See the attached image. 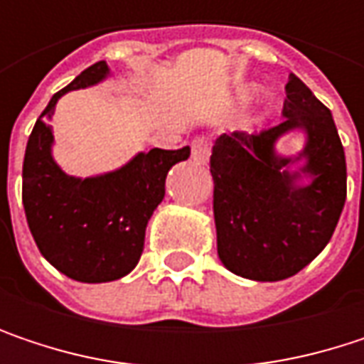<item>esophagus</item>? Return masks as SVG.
Returning a JSON list of instances; mask_svg holds the SVG:
<instances>
[{
  "label": "esophagus",
  "instance_id": "1",
  "mask_svg": "<svg viewBox=\"0 0 364 364\" xmlns=\"http://www.w3.org/2000/svg\"><path fill=\"white\" fill-rule=\"evenodd\" d=\"M208 156H210V141L200 136L191 143V158L198 162V164H206L208 162Z\"/></svg>",
  "mask_w": 364,
  "mask_h": 364
}]
</instances>
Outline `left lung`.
Here are the masks:
<instances>
[{"instance_id":"8db88e82","label":"left lung","mask_w":364,"mask_h":364,"mask_svg":"<svg viewBox=\"0 0 364 364\" xmlns=\"http://www.w3.org/2000/svg\"><path fill=\"white\" fill-rule=\"evenodd\" d=\"M284 119L261 132L217 139L210 156L217 253L245 278L274 282L304 269L331 240L346 202V156L331 111L289 75ZM301 127L309 134L297 159H278L275 141ZM306 158L313 181L297 186L286 166Z\"/></svg>"}]
</instances>
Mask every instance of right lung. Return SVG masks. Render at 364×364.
Instances as JSON below:
<instances>
[{
	"instance_id": "1",
	"label": "right lung",
	"mask_w": 364,
	"mask_h": 364,
	"mask_svg": "<svg viewBox=\"0 0 364 364\" xmlns=\"http://www.w3.org/2000/svg\"><path fill=\"white\" fill-rule=\"evenodd\" d=\"M99 60L58 90L37 117L23 162V206L39 253L58 272L77 282H111L139 263L145 228L164 198L173 164L189 158L183 149H149L119 171L101 177H67L52 160L48 117L56 101L77 88L107 77Z\"/></svg>"
}]
</instances>
